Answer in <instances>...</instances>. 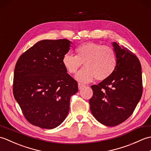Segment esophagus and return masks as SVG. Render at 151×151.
<instances>
[{
  "instance_id": "34e87169",
  "label": "esophagus",
  "mask_w": 151,
  "mask_h": 151,
  "mask_svg": "<svg viewBox=\"0 0 151 151\" xmlns=\"http://www.w3.org/2000/svg\"><path fill=\"white\" fill-rule=\"evenodd\" d=\"M78 89H82L83 88H84L85 86H86L85 85L81 84V83H78Z\"/></svg>"
}]
</instances>
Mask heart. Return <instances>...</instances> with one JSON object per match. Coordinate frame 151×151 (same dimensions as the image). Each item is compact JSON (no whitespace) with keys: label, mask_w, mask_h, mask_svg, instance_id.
Here are the masks:
<instances>
[{"label":"heart","mask_w":151,"mask_h":151,"mask_svg":"<svg viewBox=\"0 0 151 151\" xmlns=\"http://www.w3.org/2000/svg\"><path fill=\"white\" fill-rule=\"evenodd\" d=\"M76 56L66 53L62 64L67 72L75 74L84 63L85 67L76 74L78 82L89 83L95 78L104 81L114 73L117 65V55L113 47L95 42L84 43L75 49Z\"/></svg>","instance_id":"1"}]
</instances>
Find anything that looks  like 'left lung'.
<instances>
[{"instance_id": "1", "label": "left lung", "mask_w": 151, "mask_h": 151, "mask_svg": "<svg viewBox=\"0 0 151 151\" xmlns=\"http://www.w3.org/2000/svg\"><path fill=\"white\" fill-rule=\"evenodd\" d=\"M112 43L117 55L114 73L98 85H93L89 99L91 114L99 122L114 127L132 114L142 95V66L139 59L127 48Z\"/></svg>"}]
</instances>
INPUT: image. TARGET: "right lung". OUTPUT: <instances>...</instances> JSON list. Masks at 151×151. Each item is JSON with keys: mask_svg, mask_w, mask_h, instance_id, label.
Here are the masks:
<instances>
[{"mask_svg": "<svg viewBox=\"0 0 151 151\" xmlns=\"http://www.w3.org/2000/svg\"><path fill=\"white\" fill-rule=\"evenodd\" d=\"M68 40L38 41L16 63L13 93L24 116L32 124L52 129L65 120L70 99L78 83L64 68L62 58L70 49Z\"/></svg>", "mask_w": 151, "mask_h": 151, "instance_id": "obj_1", "label": "right lung"}]
</instances>
